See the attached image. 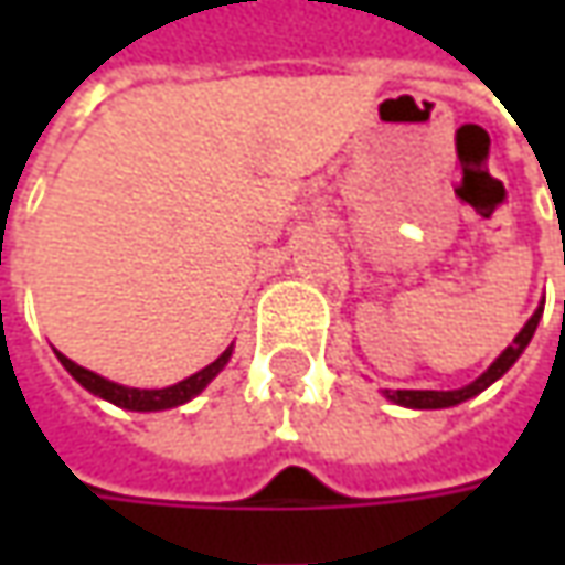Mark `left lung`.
<instances>
[{
    "label": "left lung",
    "mask_w": 565,
    "mask_h": 565,
    "mask_svg": "<svg viewBox=\"0 0 565 565\" xmlns=\"http://www.w3.org/2000/svg\"><path fill=\"white\" fill-rule=\"evenodd\" d=\"M541 311L537 308L532 315V320L522 327V333L512 339V345H507V352L500 359L490 364L488 371L478 380H471L468 386H459V390H386V399H393L396 405H405V408H449V405H459V402L478 396L481 390H488L493 380H500L507 371H510L515 359L525 352V345L532 342L534 330H537V320H541Z\"/></svg>",
    "instance_id": "8db88e82"
}]
</instances>
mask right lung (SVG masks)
<instances>
[{
  "label": "right lung",
  "mask_w": 565,
  "mask_h": 565,
  "mask_svg": "<svg viewBox=\"0 0 565 565\" xmlns=\"http://www.w3.org/2000/svg\"><path fill=\"white\" fill-rule=\"evenodd\" d=\"M55 355H58V352H55ZM228 355H232V349H226L213 364H206L204 371L191 374V377L182 380V383H175V386H166V390H135V386H121V383H113V380L99 377L94 371L81 367V364H75L72 359H65V355H58V361H62V367H65L84 390H90L99 399L113 402V405H119V408H131V412H160V408H175V405H182V402L194 399L206 383L223 371V364L228 361Z\"/></svg>",
  "instance_id": "1"
}]
</instances>
